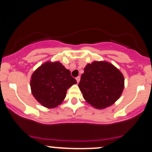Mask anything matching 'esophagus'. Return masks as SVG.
<instances>
[{
    "label": "esophagus",
    "instance_id": "obj_1",
    "mask_svg": "<svg viewBox=\"0 0 152 152\" xmlns=\"http://www.w3.org/2000/svg\"><path fill=\"white\" fill-rule=\"evenodd\" d=\"M76 81H77V83H78V82L80 81V79H81V77H80V76H77V77L76 78Z\"/></svg>",
    "mask_w": 152,
    "mask_h": 152
}]
</instances>
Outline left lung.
Listing matches in <instances>:
<instances>
[{
    "mask_svg": "<svg viewBox=\"0 0 152 152\" xmlns=\"http://www.w3.org/2000/svg\"><path fill=\"white\" fill-rule=\"evenodd\" d=\"M124 86V78L120 71L105 61L88 64L78 83L85 100L96 109L112 105L121 95Z\"/></svg>",
    "mask_w": 152,
    "mask_h": 152,
    "instance_id": "obj_1",
    "label": "left lung"
}]
</instances>
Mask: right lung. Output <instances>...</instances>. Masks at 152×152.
<instances>
[{"label": "right lung", "instance_id": "1", "mask_svg": "<svg viewBox=\"0 0 152 152\" xmlns=\"http://www.w3.org/2000/svg\"><path fill=\"white\" fill-rule=\"evenodd\" d=\"M76 83L71 72L60 62H46L36 69L31 76V88L35 99L47 108L61 104L68 88Z\"/></svg>", "mask_w": 152, "mask_h": 152}]
</instances>
